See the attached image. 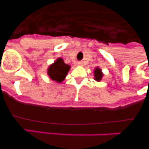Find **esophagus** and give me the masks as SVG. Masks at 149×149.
<instances>
[{
  "label": "esophagus",
  "mask_w": 149,
  "mask_h": 149,
  "mask_svg": "<svg viewBox=\"0 0 149 149\" xmlns=\"http://www.w3.org/2000/svg\"><path fill=\"white\" fill-rule=\"evenodd\" d=\"M77 65H80V66H82V65H83V63H77Z\"/></svg>",
  "instance_id": "esophagus-1"
}]
</instances>
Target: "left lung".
Instances as JSON below:
<instances>
[{
  "mask_svg": "<svg viewBox=\"0 0 149 149\" xmlns=\"http://www.w3.org/2000/svg\"><path fill=\"white\" fill-rule=\"evenodd\" d=\"M93 73H94L95 81H98V82L101 81V79H102V77H103L104 76V74L103 72H102V71H101V68L98 66H97L95 68L94 71H93Z\"/></svg>",
  "mask_w": 149,
  "mask_h": 149,
  "instance_id": "obj_1",
  "label": "left lung"
}]
</instances>
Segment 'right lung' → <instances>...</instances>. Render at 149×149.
Segmentation results:
<instances>
[{
  "label": "right lung",
  "instance_id": "right-lung-1",
  "mask_svg": "<svg viewBox=\"0 0 149 149\" xmlns=\"http://www.w3.org/2000/svg\"><path fill=\"white\" fill-rule=\"evenodd\" d=\"M70 68V65L65 64L64 60L61 57H59L48 66L47 74L52 81L56 83H62L65 80Z\"/></svg>",
  "mask_w": 149,
  "mask_h": 149
}]
</instances>
